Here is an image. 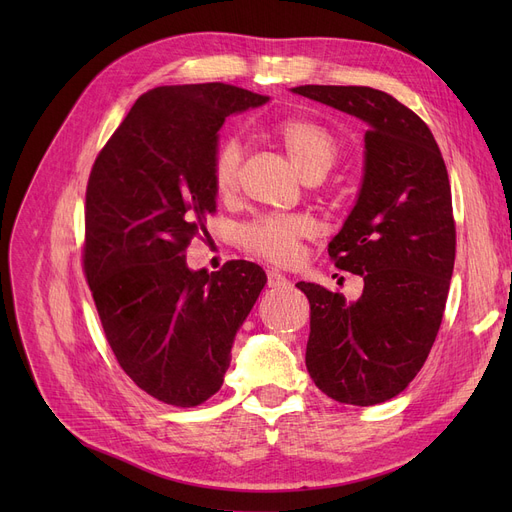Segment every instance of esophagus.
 Listing matches in <instances>:
<instances>
[{"label":"esophagus","instance_id":"34e87169","mask_svg":"<svg viewBox=\"0 0 512 512\" xmlns=\"http://www.w3.org/2000/svg\"><path fill=\"white\" fill-rule=\"evenodd\" d=\"M267 284H270L272 288H276V286H286L288 284V278L280 272V270H267Z\"/></svg>","mask_w":512,"mask_h":512}]
</instances>
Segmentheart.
<instances>
[{"instance_id":"obj_1","label":"heart","mask_w":512,"mask_h":512,"mask_svg":"<svg viewBox=\"0 0 512 512\" xmlns=\"http://www.w3.org/2000/svg\"><path fill=\"white\" fill-rule=\"evenodd\" d=\"M276 137L303 176L328 172L334 164L338 147L332 132L317 122L290 118L276 126ZM240 145L234 139L220 143L213 155L211 176L220 195L234 193L238 184ZM311 224L303 218H263L242 232L247 249L274 263H292L299 257V245L309 236Z\"/></svg>"}]
</instances>
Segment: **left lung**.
<instances>
[{
    "label": "left lung",
    "mask_w": 512,
    "mask_h": 512,
    "mask_svg": "<svg viewBox=\"0 0 512 512\" xmlns=\"http://www.w3.org/2000/svg\"><path fill=\"white\" fill-rule=\"evenodd\" d=\"M303 95L367 124L357 201L328 253L338 270L363 278V294L313 282L297 286L311 305L307 369L338 402L380 405L423 367L442 324L454 270L450 182L427 124L371 87L305 85Z\"/></svg>",
    "instance_id": "obj_1"
}]
</instances>
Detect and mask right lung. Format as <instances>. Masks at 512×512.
Returning <instances> with one entry per match:
<instances>
[{
  "label": "right lung",
  "mask_w": 512,
  "mask_h": 512,
  "mask_svg": "<svg viewBox=\"0 0 512 512\" xmlns=\"http://www.w3.org/2000/svg\"><path fill=\"white\" fill-rule=\"evenodd\" d=\"M270 101L224 83L157 87L101 149L87 186L85 274L130 380L174 407L224 384L236 332L267 276L257 263L191 270L186 247L218 191L211 164L232 114Z\"/></svg>",
  "instance_id": "add662e5"
}]
</instances>
